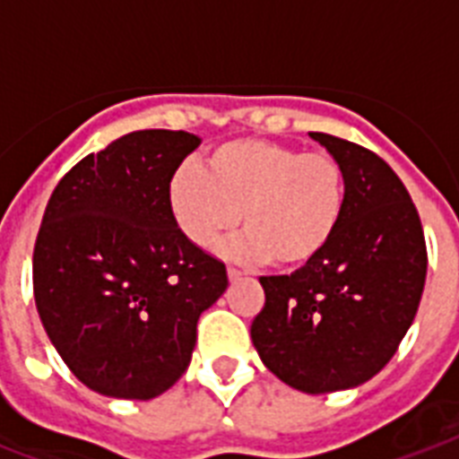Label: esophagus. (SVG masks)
Masks as SVG:
<instances>
[{"mask_svg": "<svg viewBox=\"0 0 459 459\" xmlns=\"http://www.w3.org/2000/svg\"><path fill=\"white\" fill-rule=\"evenodd\" d=\"M226 273H229L230 281H240V279H243V272H240V269H236V266H229V269H226Z\"/></svg>", "mask_w": 459, "mask_h": 459, "instance_id": "34e87169", "label": "esophagus"}]
</instances>
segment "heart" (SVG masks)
Here are the masks:
<instances>
[{
	"label": "heart",
	"mask_w": 459,
	"mask_h": 459,
	"mask_svg": "<svg viewBox=\"0 0 459 459\" xmlns=\"http://www.w3.org/2000/svg\"><path fill=\"white\" fill-rule=\"evenodd\" d=\"M180 233L209 247L236 230V252L279 269L312 264L333 243L348 207V178L333 154L273 140L240 138L207 154V166L180 164L166 187Z\"/></svg>",
	"instance_id": "1"
}]
</instances>
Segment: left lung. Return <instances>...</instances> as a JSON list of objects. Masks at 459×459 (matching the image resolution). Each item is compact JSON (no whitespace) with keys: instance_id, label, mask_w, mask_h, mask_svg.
I'll list each match as a JSON object with an SVG mask.
<instances>
[{"instance_id":"1","label":"left lung","mask_w":459,"mask_h":459,"mask_svg":"<svg viewBox=\"0 0 459 459\" xmlns=\"http://www.w3.org/2000/svg\"><path fill=\"white\" fill-rule=\"evenodd\" d=\"M345 169L348 207L333 243L290 276H262L250 328L266 369L302 393L355 388L384 369L414 321L427 243L412 197L384 159L309 133Z\"/></svg>"}]
</instances>
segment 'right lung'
<instances>
[{"instance_id":"1","label":"right lung","mask_w":459,"mask_h":459,"mask_svg":"<svg viewBox=\"0 0 459 459\" xmlns=\"http://www.w3.org/2000/svg\"><path fill=\"white\" fill-rule=\"evenodd\" d=\"M200 145L135 131L88 154L54 187L32 252L49 341L92 391L150 400L187 369L197 319L229 286L226 264L176 226L166 187Z\"/></svg>"}]
</instances>
